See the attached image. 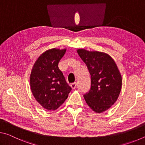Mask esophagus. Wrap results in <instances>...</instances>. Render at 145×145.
<instances>
[{"label": "esophagus", "instance_id": "obj_1", "mask_svg": "<svg viewBox=\"0 0 145 145\" xmlns=\"http://www.w3.org/2000/svg\"><path fill=\"white\" fill-rule=\"evenodd\" d=\"M70 86H71V88H72L73 89H75L76 88V87H77V83L76 82H74V83H72V84L70 85Z\"/></svg>", "mask_w": 145, "mask_h": 145}]
</instances>
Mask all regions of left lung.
Masks as SVG:
<instances>
[{"instance_id":"1","label":"left lung","mask_w":145,"mask_h":145,"mask_svg":"<svg viewBox=\"0 0 145 145\" xmlns=\"http://www.w3.org/2000/svg\"><path fill=\"white\" fill-rule=\"evenodd\" d=\"M77 52L91 75V89L84 95L86 102L97 113L109 109L118 98L122 78L113 59L109 54L84 48Z\"/></svg>"}]
</instances>
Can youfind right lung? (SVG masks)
Masks as SVG:
<instances>
[{
	"label": "right lung",
	"instance_id": "right-lung-1",
	"mask_svg": "<svg viewBox=\"0 0 145 145\" xmlns=\"http://www.w3.org/2000/svg\"><path fill=\"white\" fill-rule=\"evenodd\" d=\"M67 48H51L41 54L32 68L30 86L36 101L44 109L55 111L68 98L72 88L66 82L58 63Z\"/></svg>",
	"mask_w": 145,
	"mask_h": 145
}]
</instances>
